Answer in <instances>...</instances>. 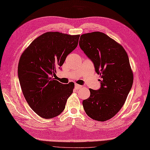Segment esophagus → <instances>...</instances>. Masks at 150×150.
Masks as SVG:
<instances>
[{
    "label": "esophagus",
    "mask_w": 150,
    "mask_h": 150,
    "mask_svg": "<svg viewBox=\"0 0 150 150\" xmlns=\"http://www.w3.org/2000/svg\"><path fill=\"white\" fill-rule=\"evenodd\" d=\"M75 87L76 89H80V88L82 87V86L79 85V84H76V83L75 85Z\"/></svg>",
    "instance_id": "1"
}]
</instances>
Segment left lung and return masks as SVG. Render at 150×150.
Here are the masks:
<instances>
[{
  "label": "left lung",
  "mask_w": 150,
  "mask_h": 150,
  "mask_svg": "<svg viewBox=\"0 0 150 150\" xmlns=\"http://www.w3.org/2000/svg\"><path fill=\"white\" fill-rule=\"evenodd\" d=\"M79 45L93 61L101 84L99 90L89 89L90 97L82 103L84 110L93 120H108L124 106L132 86L127 53L122 45L100 32L82 34Z\"/></svg>",
  "instance_id": "left-lung-1"
}]
</instances>
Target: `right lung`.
<instances>
[{"instance_id": "add662e5", "label": "right lung", "mask_w": 150, "mask_h": 150, "mask_svg": "<svg viewBox=\"0 0 150 150\" xmlns=\"http://www.w3.org/2000/svg\"><path fill=\"white\" fill-rule=\"evenodd\" d=\"M80 35L48 32L36 38L21 54L18 74L26 102L40 117L58 116L75 84H63L51 76L76 47Z\"/></svg>"}]
</instances>
